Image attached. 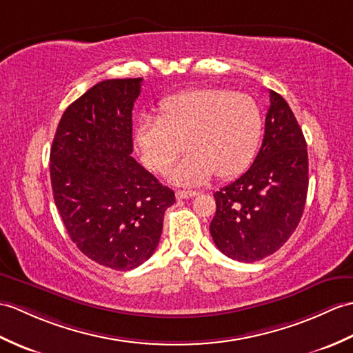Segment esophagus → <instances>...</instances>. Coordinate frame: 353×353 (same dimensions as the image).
I'll return each mask as SVG.
<instances>
[{"mask_svg": "<svg viewBox=\"0 0 353 353\" xmlns=\"http://www.w3.org/2000/svg\"><path fill=\"white\" fill-rule=\"evenodd\" d=\"M196 191H186V190H177L176 191V199L177 200H182V199H191V196H195Z\"/></svg>", "mask_w": 353, "mask_h": 353, "instance_id": "1", "label": "esophagus"}]
</instances>
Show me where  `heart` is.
Wrapping results in <instances>:
<instances>
[{
  "label": "heart",
  "instance_id": "heart-1",
  "mask_svg": "<svg viewBox=\"0 0 353 353\" xmlns=\"http://www.w3.org/2000/svg\"><path fill=\"white\" fill-rule=\"evenodd\" d=\"M263 132V114L250 94L224 88H199L170 97L162 116L144 114L135 128L143 162L165 173L186 150H192L170 171L176 185H200L216 173L241 174L252 162Z\"/></svg>",
  "mask_w": 353,
  "mask_h": 353
}]
</instances>
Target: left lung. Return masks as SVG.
<instances>
[{
    "label": "left lung",
    "mask_w": 353,
    "mask_h": 353,
    "mask_svg": "<svg viewBox=\"0 0 353 353\" xmlns=\"http://www.w3.org/2000/svg\"><path fill=\"white\" fill-rule=\"evenodd\" d=\"M265 137L252 165L214 194L210 234L218 250L252 263L288 242L304 214L308 191L307 143L283 97L269 92Z\"/></svg>",
    "instance_id": "1"
}]
</instances>
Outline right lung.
I'll return each instance as SVG.
<instances>
[{"mask_svg":"<svg viewBox=\"0 0 353 353\" xmlns=\"http://www.w3.org/2000/svg\"><path fill=\"white\" fill-rule=\"evenodd\" d=\"M143 78L106 79L65 108L51 147L55 206L78 250L116 270L157 250L174 191L130 157Z\"/></svg>","mask_w":353,"mask_h":353,"instance_id":"right-lung-1","label":"right lung"}]
</instances>
